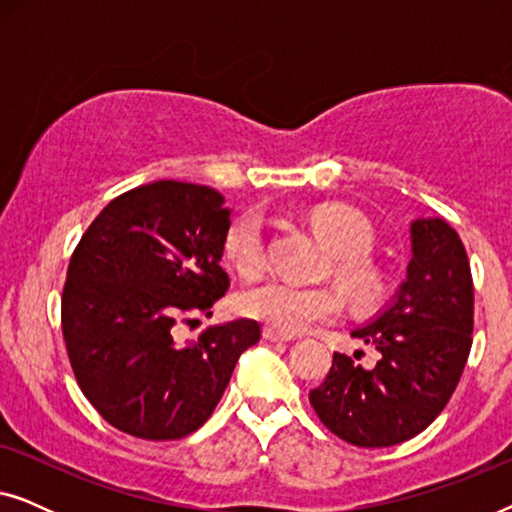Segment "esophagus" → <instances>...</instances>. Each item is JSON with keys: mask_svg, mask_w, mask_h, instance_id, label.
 I'll return each instance as SVG.
<instances>
[{"mask_svg": "<svg viewBox=\"0 0 512 512\" xmlns=\"http://www.w3.org/2000/svg\"><path fill=\"white\" fill-rule=\"evenodd\" d=\"M263 338L270 340V342H291V340H296V338H293V335H284V333H279V331H275V328H268V326L263 328Z\"/></svg>", "mask_w": 512, "mask_h": 512, "instance_id": "34e87169", "label": "esophagus"}]
</instances>
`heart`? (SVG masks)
Returning <instances> with one entry per match:
<instances>
[{
  "label": "heart",
  "instance_id": "heart-1",
  "mask_svg": "<svg viewBox=\"0 0 512 512\" xmlns=\"http://www.w3.org/2000/svg\"><path fill=\"white\" fill-rule=\"evenodd\" d=\"M310 223L314 233L335 251V277L347 298L361 307L380 303L387 293V279L366 258L373 249L370 223L345 205L317 207ZM223 256L244 277H256L265 270L263 216L256 209L242 212L228 223ZM237 310L279 333L298 335L338 319L342 296L333 286H300L270 279L244 289L237 296Z\"/></svg>",
  "mask_w": 512,
  "mask_h": 512
}]
</instances>
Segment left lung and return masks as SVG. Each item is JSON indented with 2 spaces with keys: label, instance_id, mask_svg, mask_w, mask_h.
<instances>
[{
  "label": "left lung",
  "instance_id": "left-lung-1",
  "mask_svg": "<svg viewBox=\"0 0 512 512\" xmlns=\"http://www.w3.org/2000/svg\"><path fill=\"white\" fill-rule=\"evenodd\" d=\"M410 249L396 296L352 331L380 361L363 368L335 352L326 380L310 391L326 429L356 447H391L422 433L450 401L471 352L473 277L457 230L440 216L415 219Z\"/></svg>",
  "mask_w": 512,
  "mask_h": 512
}]
</instances>
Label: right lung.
Wrapping results in <instances>:
<instances>
[{
    "mask_svg": "<svg viewBox=\"0 0 512 512\" xmlns=\"http://www.w3.org/2000/svg\"><path fill=\"white\" fill-rule=\"evenodd\" d=\"M228 223L219 191L163 179L111 200L74 249L62 335L83 396L118 431L144 440L198 431L261 338L256 321L237 319L174 340L181 319L209 317L226 296Z\"/></svg>",
    "mask_w": 512,
    "mask_h": 512,
    "instance_id": "right-lung-1",
    "label": "right lung"
}]
</instances>
